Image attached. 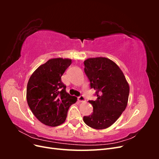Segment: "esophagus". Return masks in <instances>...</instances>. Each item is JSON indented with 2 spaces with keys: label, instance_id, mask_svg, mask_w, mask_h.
I'll list each match as a JSON object with an SVG mask.
<instances>
[{
  "label": "esophagus",
  "instance_id": "esophagus-1",
  "mask_svg": "<svg viewBox=\"0 0 159 159\" xmlns=\"http://www.w3.org/2000/svg\"><path fill=\"white\" fill-rule=\"evenodd\" d=\"M78 100L80 102H85V98L84 97V96H82V95H81V96H80V97H78Z\"/></svg>",
  "mask_w": 159,
  "mask_h": 159
}]
</instances>
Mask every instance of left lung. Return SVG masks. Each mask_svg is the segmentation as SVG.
<instances>
[{"label":"left lung","mask_w":159,"mask_h":159,"mask_svg":"<svg viewBox=\"0 0 159 159\" xmlns=\"http://www.w3.org/2000/svg\"><path fill=\"white\" fill-rule=\"evenodd\" d=\"M84 66L91 88L96 91L98 98L89 101L93 113L84 117V121L95 129L108 128L127 107L129 84L119 67L107 57H90L84 61Z\"/></svg>","instance_id":"left-lung-1"}]
</instances>
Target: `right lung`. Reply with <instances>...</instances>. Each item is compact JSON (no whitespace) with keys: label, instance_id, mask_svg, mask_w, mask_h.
<instances>
[{"label":"right lung","instance_id":"right-lung-1","mask_svg":"<svg viewBox=\"0 0 159 159\" xmlns=\"http://www.w3.org/2000/svg\"><path fill=\"white\" fill-rule=\"evenodd\" d=\"M71 64L69 58H52L40 66L28 80L26 99L34 116L45 125L56 127L65 122L69 107L77 102L66 92L61 77Z\"/></svg>","mask_w":159,"mask_h":159}]
</instances>
